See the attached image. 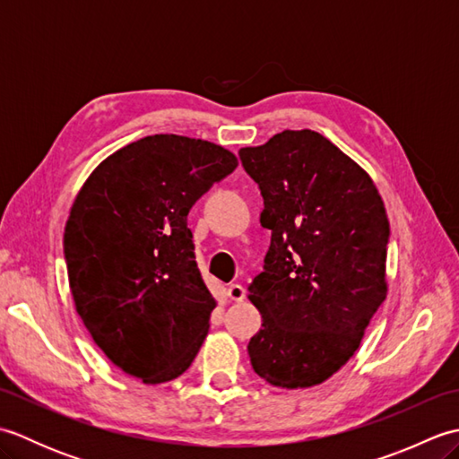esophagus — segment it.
<instances>
[{"instance_id":"obj_1","label":"esophagus","mask_w":459,"mask_h":459,"mask_svg":"<svg viewBox=\"0 0 459 459\" xmlns=\"http://www.w3.org/2000/svg\"><path fill=\"white\" fill-rule=\"evenodd\" d=\"M227 294H229V298H230L232 301H242V299L247 298V290L242 288L240 284H230Z\"/></svg>"}]
</instances>
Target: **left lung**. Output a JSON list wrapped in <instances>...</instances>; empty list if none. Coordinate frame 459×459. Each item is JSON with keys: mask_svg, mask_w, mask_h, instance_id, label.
Listing matches in <instances>:
<instances>
[{"mask_svg": "<svg viewBox=\"0 0 459 459\" xmlns=\"http://www.w3.org/2000/svg\"><path fill=\"white\" fill-rule=\"evenodd\" d=\"M258 183L272 232L250 301L255 373L284 388L324 383L353 357L386 298L391 238L383 199L359 165L311 130H284L238 152Z\"/></svg>", "mask_w": 459, "mask_h": 459, "instance_id": "obj_1", "label": "left lung"}]
</instances>
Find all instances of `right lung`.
Masks as SVG:
<instances>
[{
  "label": "right lung",
  "mask_w": 459,
  "mask_h": 459,
  "mask_svg": "<svg viewBox=\"0 0 459 459\" xmlns=\"http://www.w3.org/2000/svg\"><path fill=\"white\" fill-rule=\"evenodd\" d=\"M211 142L155 134L106 158L65 227L76 311L116 367L148 385L189 368L214 298L195 262L191 207L237 169Z\"/></svg>",
  "instance_id": "1"
}]
</instances>
